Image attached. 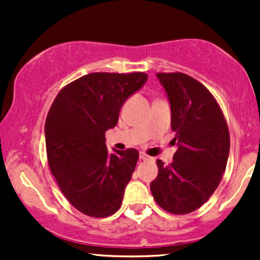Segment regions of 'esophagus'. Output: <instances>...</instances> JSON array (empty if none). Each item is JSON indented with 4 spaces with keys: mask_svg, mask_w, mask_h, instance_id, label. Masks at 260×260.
<instances>
[{
    "mask_svg": "<svg viewBox=\"0 0 260 260\" xmlns=\"http://www.w3.org/2000/svg\"><path fill=\"white\" fill-rule=\"evenodd\" d=\"M139 157H140V160H150V159H151V157L149 156L148 154L143 153V151H140V154H139Z\"/></svg>",
    "mask_w": 260,
    "mask_h": 260,
    "instance_id": "esophagus-1",
    "label": "esophagus"
}]
</instances>
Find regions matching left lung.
Masks as SVG:
<instances>
[{
	"mask_svg": "<svg viewBox=\"0 0 260 260\" xmlns=\"http://www.w3.org/2000/svg\"><path fill=\"white\" fill-rule=\"evenodd\" d=\"M171 105V129L178 149L174 161L157 160L150 183L164 210L183 215L201 208L219 186L228 165L230 133L219 104L201 82L181 72L156 73Z\"/></svg>",
	"mask_w": 260,
	"mask_h": 260,
	"instance_id": "left-lung-1",
	"label": "left lung"
}]
</instances>
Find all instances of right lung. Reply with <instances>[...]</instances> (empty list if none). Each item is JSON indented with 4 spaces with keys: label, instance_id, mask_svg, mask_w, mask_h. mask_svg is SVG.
Listing matches in <instances>:
<instances>
[{
    "label": "right lung",
    "instance_id": "obj_1",
    "mask_svg": "<svg viewBox=\"0 0 260 260\" xmlns=\"http://www.w3.org/2000/svg\"><path fill=\"white\" fill-rule=\"evenodd\" d=\"M147 79L143 72L86 74L63 86L50 107L47 162L66 199L85 215L107 217L121 207L139 153L128 148L110 154L105 133Z\"/></svg>",
    "mask_w": 260,
    "mask_h": 260
}]
</instances>
